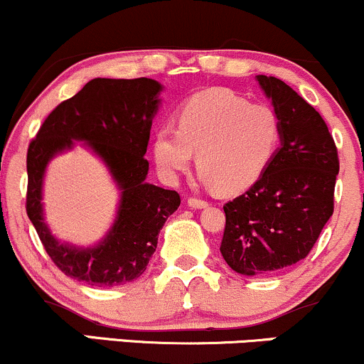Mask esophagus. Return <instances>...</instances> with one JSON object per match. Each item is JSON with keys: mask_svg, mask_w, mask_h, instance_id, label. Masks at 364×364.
Segmentation results:
<instances>
[{"mask_svg": "<svg viewBox=\"0 0 364 364\" xmlns=\"http://www.w3.org/2000/svg\"><path fill=\"white\" fill-rule=\"evenodd\" d=\"M188 207L205 208V207H208V202H205V200H202V198H193V196H191V198H188Z\"/></svg>", "mask_w": 364, "mask_h": 364, "instance_id": "obj_1", "label": "esophagus"}]
</instances>
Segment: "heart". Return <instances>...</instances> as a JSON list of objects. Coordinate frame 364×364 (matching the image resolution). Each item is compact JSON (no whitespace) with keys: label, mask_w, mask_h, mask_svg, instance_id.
I'll list each match as a JSON object with an SVG mask.
<instances>
[{"label":"heart","mask_w":364,"mask_h":364,"mask_svg":"<svg viewBox=\"0 0 364 364\" xmlns=\"http://www.w3.org/2000/svg\"><path fill=\"white\" fill-rule=\"evenodd\" d=\"M178 129L154 133L152 154L159 173L176 181L196 152L200 178L220 193L253 186L269 169L281 145L282 127L267 104H250L228 89L198 92L183 104Z\"/></svg>","instance_id":"heart-1"}]
</instances>
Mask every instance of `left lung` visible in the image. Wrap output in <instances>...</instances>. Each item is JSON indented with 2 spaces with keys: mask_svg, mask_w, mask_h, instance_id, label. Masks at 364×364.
I'll return each instance as SVG.
<instances>
[{
  "mask_svg": "<svg viewBox=\"0 0 364 364\" xmlns=\"http://www.w3.org/2000/svg\"><path fill=\"white\" fill-rule=\"evenodd\" d=\"M281 119V147L255 185L225 203L220 243L241 275H269L303 260L333 212L339 159L318 111L287 83L257 75Z\"/></svg>",
  "mask_w": 364,
  "mask_h": 364,
  "instance_id": "1",
  "label": "left lung"
}]
</instances>
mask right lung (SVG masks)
<instances>
[{"label":"right lung","instance_id":"right-lung-1","mask_svg":"<svg viewBox=\"0 0 364 364\" xmlns=\"http://www.w3.org/2000/svg\"><path fill=\"white\" fill-rule=\"evenodd\" d=\"M164 87L152 78H94L46 118L27 152V215L46 252L68 277L97 287L139 279L157 248V237L179 195L147 183L145 159L152 119ZM77 141L99 156L120 191L119 210L95 245L58 240L43 217L42 188L48 162Z\"/></svg>","mask_w":364,"mask_h":364}]
</instances>
